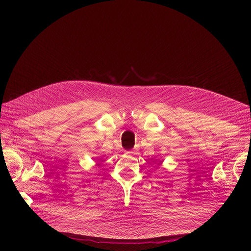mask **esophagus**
<instances>
[{"instance_id": "34e87169", "label": "esophagus", "mask_w": 251, "mask_h": 251, "mask_svg": "<svg viewBox=\"0 0 251 251\" xmlns=\"http://www.w3.org/2000/svg\"><path fill=\"white\" fill-rule=\"evenodd\" d=\"M130 154H133V153H135V151H128Z\"/></svg>"}]
</instances>
